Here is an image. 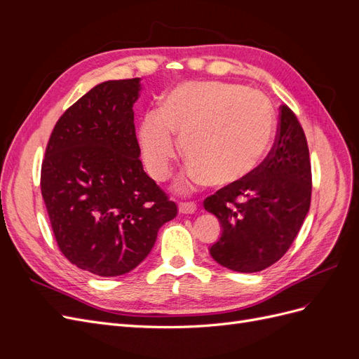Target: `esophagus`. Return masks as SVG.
<instances>
[{"mask_svg": "<svg viewBox=\"0 0 359 359\" xmlns=\"http://www.w3.org/2000/svg\"><path fill=\"white\" fill-rule=\"evenodd\" d=\"M198 210V205L194 202H180L178 203V211L181 214H193Z\"/></svg>", "mask_w": 359, "mask_h": 359, "instance_id": "34e87169", "label": "esophagus"}]
</instances>
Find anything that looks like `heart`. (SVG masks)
Listing matches in <instances>:
<instances>
[{"mask_svg": "<svg viewBox=\"0 0 359 359\" xmlns=\"http://www.w3.org/2000/svg\"><path fill=\"white\" fill-rule=\"evenodd\" d=\"M276 116L268 97L224 82H182L172 88L160 111L144 116L139 144L151 177L163 181L182 153L191 165L180 189L208 181L229 186L248 177L264 160Z\"/></svg>", "mask_w": 359, "mask_h": 359, "instance_id": "obj_1", "label": "heart"}]
</instances>
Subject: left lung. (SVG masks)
Instances as JSON below:
<instances>
[{"label": "left lung", "instance_id": "obj_1", "mask_svg": "<svg viewBox=\"0 0 359 359\" xmlns=\"http://www.w3.org/2000/svg\"><path fill=\"white\" fill-rule=\"evenodd\" d=\"M276 142L244 180L203 202L222 224L210 247L217 264L238 273H257L281 259L306 220L311 199V165L304 130L286 104L280 106Z\"/></svg>", "mask_w": 359, "mask_h": 359}]
</instances>
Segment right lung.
<instances>
[{"instance_id": "obj_1", "label": "right lung", "mask_w": 359, "mask_h": 359, "mask_svg": "<svg viewBox=\"0 0 359 359\" xmlns=\"http://www.w3.org/2000/svg\"><path fill=\"white\" fill-rule=\"evenodd\" d=\"M139 78L95 85L61 115L41 163V196L60 250L100 277L135 269L178 212L139 158Z\"/></svg>"}]
</instances>
